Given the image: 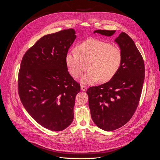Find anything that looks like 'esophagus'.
<instances>
[{
  "mask_svg": "<svg viewBox=\"0 0 160 160\" xmlns=\"http://www.w3.org/2000/svg\"><path fill=\"white\" fill-rule=\"evenodd\" d=\"M81 90H83V91H85L87 90V87L85 86V85H81Z\"/></svg>",
  "mask_w": 160,
  "mask_h": 160,
  "instance_id": "1",
  "label": "esophagus"
}]
</instances>
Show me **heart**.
Masks as SVG:
<instances>
[{
    "label": "heart",
    "mask_w": 160,
    "mask_h": 160,
    "mask_svg": "<svg viewBox=\"0 0 160 160\" xmlns=\"http://www.w3.org/2000/svg\"><path fill=\"white\" fill-rule=\"evenodd\" d=\"M76 51L67 53L66 65L71 75L77 78L84 72V63H88V71L80 80L83 84L92 85L99 79L103 82L110 80L119 71L122 63L120 48L99 39H88L79 44Z\"/></svg>",
    "instance_id": "1"
}]
</instances>
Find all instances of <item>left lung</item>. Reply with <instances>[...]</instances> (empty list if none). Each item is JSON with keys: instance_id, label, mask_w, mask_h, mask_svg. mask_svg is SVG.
<instances>
[{"instance_id": "8db88e82", "label": "left lung", "mask_w": 160, "mask_h": 160, "mask_svg": "<svg viewBox=\"0 0 160 160\" xmlns=\"http://www.w3.org/2000/svg\"><path fill=\"white\" fill-rule=\"evenodd\" d=\"M115 32L99 29L93 33L111 36ZM115 41L122 55L119 71L108 82L87 90L92 119L107 131L123 126L131 119L139 102L145 75L142 57L133 40L122 32Z\"/></svg>"}]
</instances>
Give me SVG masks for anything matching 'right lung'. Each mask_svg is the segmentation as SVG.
Here are the masks:
<instances>
[{
    "label": "right lung",
    "instance_id": "right-lung-1",
    "mask_svg": "<svg viewBox=\"0 0 160 160\" xmlns=\"http://www.w3.org/2000/svg\"><path fill=\"white\" fill-rule=\"evenodd\" d=\"M75 38L73 29L45 35L25 52L21 61V101L38 124L51 131H63L73 120L80 85L69 74L65 57Z\"/></svg>",
    "mask_w": 160,
    "mask_h": 160
}]
</instances>
